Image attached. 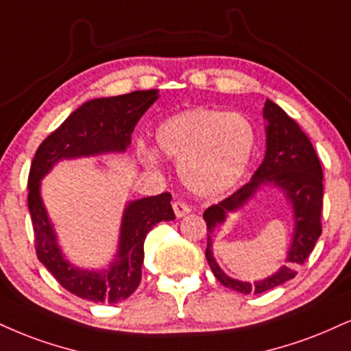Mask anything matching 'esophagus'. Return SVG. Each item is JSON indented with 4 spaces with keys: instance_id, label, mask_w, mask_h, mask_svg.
<instances>
[{
    "instance_id": "34e87169",
    "label": "esophagus",
    "mask_w": 351,
    "mask_h": 351,
    "mask_svg": "<svg viewBox=\"0 0 351 351\" xmlns=\"http://www.w3.org/2000/svg\"><path fill=\"white\" fill-rule=\"evenodd\" d=\"M173 210H175V216L176 217H184V216H188L189 213H191L189 206L184 204L183 201H175V202H173Z\"/></svg>"
}]
</instances>
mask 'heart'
Masks as SVG:
<instances>
[{
  "mask_svg": "<svg viewBox=\"0 0 351 351\" xmlns=\"http://www.w3.org/2000/svg\"><path fill=\"white\" fill-rule=\"evenodd\" d=\"M155 141L178 163L184 186L197 196H219L243 178L256 145V129L247 116L214 108H194L160 122ZM138 155L157 167V150L141 143Z\"/></svg>",
  "mask_w": 351,
  "mask_h": 351,
  "instance_id": "heart-1",
  "label": "heart"
}]
</instances>
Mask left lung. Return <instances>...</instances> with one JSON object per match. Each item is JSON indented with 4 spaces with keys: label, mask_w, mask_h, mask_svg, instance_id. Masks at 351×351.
<instances>
[{
    "label": "left lung",
    "mask_w": 351,
    "mask_h": 351,
    "mask_svg": "<svg viewBox=\"0 0 351 351\" xmlns=\"http://www.w3.org/2000/svg\"><path fill=\"white\" fill-rule=\"evenodd\" d=\"M263 119L267 122V150L258 170L253 173L252 180L245 186L219 204L210 206L202 214L209 230L206 248L209 267L221 285L240 294H260L293 280L298 274L296 267L307 260L322 234V167L309 137L302 132L296 121L291 119L288 114L269 99L265 103ZM268 186L280 189L293 217L295 229L287 252V265L263 280L253 283L235 280L223 274L213 258L212 232L226 220L229 213L238 212L256 192Z\"/></svg>",
    "instance_id": "8db88e82"
}]
</instances>
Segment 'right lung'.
I'll return each mask as SVG.
<instances>
[{"label": "right lung", "mask_w": 351, "mask_h": 351, "mask_svg": "<svg viewBox=\"0 0 351 351\" xmlns=\"http://www.w3.org/2000/svg\"><path fill=\"white\" fill-rule=\"evenodd\" d=\"M157 99L158 90H147L86 101L40 143L32 160L27 206L36 235L37 258L63 288L86 301L116 304L137 289L142 278L147 234L158 222L175 219L170 204L171 194L162 193L129 201L122 213L116 255L108 267L90 269L73 265L62 252L42 199V180L63 160L124 154L130 145L135 124Z\"/></svg>", "instance_id": "right-lung-1"}]
</instances>
